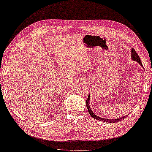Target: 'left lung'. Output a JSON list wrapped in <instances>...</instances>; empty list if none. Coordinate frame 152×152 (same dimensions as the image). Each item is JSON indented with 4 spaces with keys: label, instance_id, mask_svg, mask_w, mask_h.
<instances>
[{
    "label": "left lung",
    "instance_id": "8db88e82",
    "mask_svg": "<svg viewBox=\"0 0 152 152\" xmlns=\"http://www.w3.org/2000/svg\"><path fill=\"white\" fill-rule=\"evenodd\" d=\"M131 55H132V59L133 60V61L138 62V63L142 67V63H141V60L140 59V57H139L138 54H137L136 52L134 50V48L132 49V54H131ZM89 101H90V95H88V98H87V99H86V107H87V109H88V113L91 115V117L93 118L95 120H99V121H103V122H111V123H115V122H118L121 121V120H122L124 119V118H125L126 117V115H125V116H123V117H122V118H117V119H107V118H102L99 117V116L95 115V114L93 113L92 109H91L90 104H89Z\"/></svg>",
    "mask_w": 152,
    "mask_h": 152
}]
</instances>
